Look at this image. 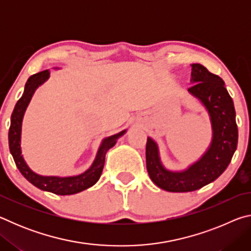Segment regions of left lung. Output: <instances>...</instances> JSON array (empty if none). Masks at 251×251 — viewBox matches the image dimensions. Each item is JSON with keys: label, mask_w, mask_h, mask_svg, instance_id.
Segmentation results:
<instances>
[{"label": "left lung", "mask_w": 251, "mask_h": 251, "mask_svg": "<svg viewBox=\"0 0 251 251\" xmlns=\"http://www.w3.org/2000/svg\"><path fill=\"white\" fill-rule=\"evenodd\" d=\"M188 93L209 115L212 136L209 145L199 158L185 169L174 171L165 167L159 147L148 136L146 167L151 181L159 188L172 193L194 192L210 184L226 171L237 150L238 128L233 101L218 75L210 73L201 64H192Z\"/></svg>", "instance_id": "8db88e82"}]
</instances>
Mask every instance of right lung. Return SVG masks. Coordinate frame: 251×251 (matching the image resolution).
<instances>
[{"instance_id": "1", "label": "right lung", "mask_w": 251, "mask_h": 251, "mask_svg": "<svg viewBox=\"0 0 251 251\" xmlns=\"http://www.w3.org/2000/svg\"><path fill=\"white\" fill-rule=\"evenodd\" d=\"M57 70V69H56ZM50 71L45 70L40 73L32 75L27 79L24 87V93L21 99L16 103L13 113L11 116V126L8 130V146L10 151L13 156L16 167L19 168L21 174L26 178L37 188L44 192H50L61 196L66 195H74L83 192V190L90 188L95 185L97 180L100 179L105 165V156L110 148L115 146L118 138L124 135L127 129L120 131V133L110 135L105 137L101 141L100 145L97 150L95 159L93 161L90 168L86 169L84 173L75 176L59 177V176H44L33 172L26 161L24 159L22 154V147H21V139H22V123L24 118L25 110L31 101L34 93L41 85H43L46 80L50 78Z\"/></svg>"}]
</instances>
